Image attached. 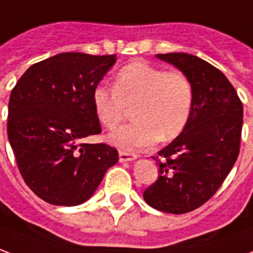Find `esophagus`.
Segmentation results:
<instances>
[{"label":"esophagus","instance_id":"1","mask_svg":"<svg viewBox=\"0 0 253 253\" xmlns=\"http://www.w3.org/2000/svg\"><path fill=\"white\" fill-rule=\"evenodd\" d=\"M120 162H129V161H133V159L137 158L136 154H132V152L126 151H120Z\"/></svg>","mask_w":253,"mask_h":253}]
</instances>
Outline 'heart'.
I'll return each instance as SVG.
<instances>
[{
	"label": "heart",
	"instance_id": "heart-1",
	"mask_svg": "<svg viewBox=\"0 0 253 253\" xmlns=\"http://www.w3.org/2000/svg\"><path fill=\"white\" fill-rule=\"evenodd\" d=\"M91 99L98 121L109 130L116 129L133 107L135 123L116 130L109 141L125 151H137L180 135L192 114L195 88L182 71L135 60L120 68L113 89L99 84Z\"/></svg>",
	"mask_w": 253,
	"mask_h": 253
}]
</instances>
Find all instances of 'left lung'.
Instances as JSON below:
<instances>
[{"label": "left lung", "instance_id": "left-lung-1", "mask_svg": "<svg viewBox=\"0 0 253 253\" xmlns=\"http://www.w3.org/2000/svg\"><path fill=\"white\" fill-rule=\"evenodd\" d=\"M187 73L195 102L187 126L152 157L159 166L157 181L143 198L154 209L185 214L214 196L240 152L243 103L223 73L196 55L157 54Z\"/></svg>", "mask_w": 253, "mask_h": 253}]
</instances>
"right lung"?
I'll return each instance as SVG.
<instances>
[{
    "instance_id": "add662e5",
    "label": "right lung",
    "mask_w": 253,
    "mask_h": 253,
    "mask_svg": "<svg viewBox=\"0 0 253 253\" xmlns=\"http://www.w3.org/2000/svg\"><path fill=\"white\" fill-rule=\"evenodd\" d=\"M116 54L61 53L31 65L10 92L8 139L24 182L54 206L84 203L118 151L80 139L99 135L92 91Z\"/></svg>"
}]
</instances>
